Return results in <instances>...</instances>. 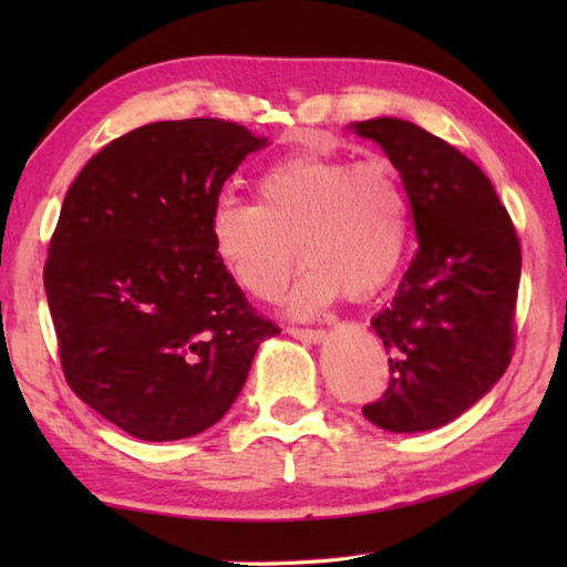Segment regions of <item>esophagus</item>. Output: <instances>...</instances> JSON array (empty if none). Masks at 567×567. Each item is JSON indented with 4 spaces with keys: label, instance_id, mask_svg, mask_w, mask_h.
Segmentation results:
<instances>
[{
    "label": "esophagus",
    "instance_id": "34e87169",
    "mask_svg": "<svg viewBox=\"0 0 567 567\" xmlns=\"http://www.w3.org/2000/svg\"><path fill=\"white\" fill-rule=\"evenodd\" d=\"M287 333L295 336V339H299V341H307V343H319V341H323V336H327V331L323 329H302V327H287Z\"/></svg>",
    "mask_w": 567,
    "mask_h": 567
}]
</instances>
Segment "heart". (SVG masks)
I'll use <instances>...</instances> for the list:
<instances>
[{"label":"heart","mask_w":567,"mask_h":567,"mask_svg":"<svg viewBox=\"0 0 567 567\" xmlns=\"http://www.w3.org/2000/svg\"><path fill=\"white\" fill-rule=\"evenodd\" d=\"M256 197H219L209 224L216 258L252 299L272 302L299 258L309 268L287 297V311L302 319L341 292L378 295L400 270L412 212L390 161L295 153L265 167Z\"/></svg>","instance_id":"1"}]
</instances>
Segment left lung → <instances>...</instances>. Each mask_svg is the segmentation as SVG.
<instances>
[{"label": "left lung", "instance_id": "8db88e82", "mask_svg": "<svg viewBox=\"0 0 567 567\" xmlns=\"http://www.w3.org/2000/svg\"><path fill=\"white\" fill-rule=\"evenodd\" d=\"M353 128L400 171L419 238L400 290L372 319L390 384L363 414L384 431H431L467 412L509 368L519 236L489 177L451 143L390 116Z\"/></svg>", "mask_w": 567, "mask_h": 567}]
</instances>
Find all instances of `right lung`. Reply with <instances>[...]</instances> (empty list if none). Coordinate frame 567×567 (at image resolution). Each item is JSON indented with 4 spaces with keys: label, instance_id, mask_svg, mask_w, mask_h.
<instances>
[{
    "label": "right lung",
    "instance_id": "add662e5",
    "mask_svg": "<svg viewBox=\"0 0 567 567\" xmlns=\"http://www.w3.org/2000/svg\"><path fill=\"white\" fill-rule=\"evenodd\" d=\"M265 143L224 118L155 122L114 138L68 189L43 268L60 365L141 441L216 424L280 333L224 270L209 226L224 183Z\"/></svg>",
    "mask_w": 567,
    "mask_h": 567
}]
</instances>
